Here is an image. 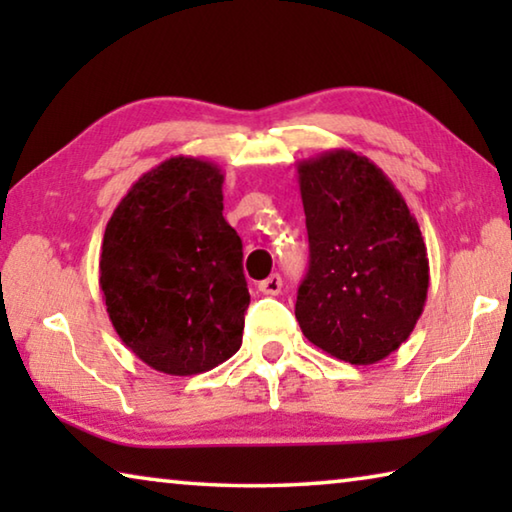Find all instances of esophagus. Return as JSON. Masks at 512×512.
<instances>
[{
  "label": "esophagus",
  "instance_id": "34e87169",
  "mask_svg": "<svg viewBox=\"0 0 512 512\" xmlns=\"http://www.w3.org/2000/svg\"><path fill=\"white\" fill-rule=\"evenodd\" d=\"M257 289L262 291L264 296H277V293L282 291V277L277 275V273H273L271 277H266V280L259 282Z\"/></svg>",
  "mask_w": 512,
  "mask_h": 512
}]
</instances>
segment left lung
Instances as JSON below:
<instances>
[{
    "label": "left lung",
    "mask_w": 512,
    "mask_h": 512,
    "mask_svg": "<svg viewBox=\"0 0 512 512\" xmlns=\"http://www.w3.org/2000/svg\"><path fill=\"white\" fill-rule=\"evenodd\" d=\"M309 271L296 300L302 334L329 357L370 366L409 339L429 289L420 225L366 155L334 149L298 164Z\"/></svg>",
    "instance_id": "left-lung-1"
}]
</instances>
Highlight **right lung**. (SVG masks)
<instances>
[{
    "instance_id": "right-lung-1",
    "label": "right lung",
    "mask_w": 512,
    "mask_h": 512,
    "mask_svg": "<svg viewBox=\"0 0 512 512\" xmlns=\"http://www.w3.org/2000/svg\"><path fill=\"white\" fill-rule=\"evenodd\" d=\"M221 187L219 164L176 155L146 171L106 225L99 287L110 323L164 375H198L241 348L250 293Z\"/></svg>"
}]
</instances>
